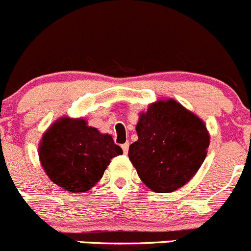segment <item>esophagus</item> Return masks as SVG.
I'll return each mask as SVG.
<instances>
[{"mask_svg":"<svg viewBox=\"0 0 251 251\" xmlns=\"http://www.w3.org/2000/svg\"><path fill=\"white\" fill-rule=\"evenodd\" d=\"M128 146H130V145H128V142H126V144H124L123 146H121V149H123L124 153H127V152H128Z\"/></svg>","mask_w":251,"mask_h":251,"instance_id":"obj_1","label":"esophagus"}]
</instances>
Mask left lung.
Wrapping results in <instances>:
<instances>
[{
    "label": "left lung",
    "instance_id": "obj_1",
    "mask_svg": "<svg viewBox=\"0 0 251 251\" xmlns=\"http://www.w3.org/2000/svg\"><path fill=\"white\" fill-rule=\"evenodd\" d=\"M139 140L128 158L141 181L156 193L183 187L204 162L210 136L204 121L175 99L157 100L140 112Z\"/></svg>",
    "mask_w": 251,
    "mask_h": 251
}]
</instances>
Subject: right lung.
I'll return each instance as SVG.
<instances>
[{"instance_id": "1", "label": "right lung", "mask_w": 251, "mask_h": 251, "mask_svg": "<svg viewBox=\"0 0 251 251\" xmlns=\"http://www.w3.org/2000/svg\"><path fill=\"white\" fill-rule=\"evenodd\" d=\"M123 153L111 135L101 133L83 118L58 119L39 141V161L53 183L83 193L101 179L110 161Z\"/></svg>"}]
</instances>
